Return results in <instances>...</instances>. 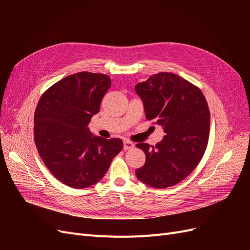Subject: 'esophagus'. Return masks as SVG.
Returning <instances> with one entry per match:
<instances>
[{
	"mask_svg": "<svg viewBox=\"0 0 250 250\" xmlns=\"http://www.w3.org/2000/svg\"><path fill=\"white\" fill-rule=\"evenodd\" d=\"M134 147H135L134 143L129 142V141H127V140L124 141V150H125V151H127V150H132Z\"/></svg>",
	"mask_w": 250,
	"mask_h": 250,
	"instance_id": "esophagus-1",
	"label": "esophagus"
}]
</instances>
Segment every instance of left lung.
I'll return each mask as SVG.
<instances>
[{
	"label": "left lung",
	"mask_w": 250,
	"mask_h": 250,
	"mask_svg": "<svg viewBox=\"0 0 250 250\" xmlns=\"http://www.w3.org/2000/svg\"><path fill=\"white\" fill-rule=\"evenodd\" d=\"M146 118L163 127V140L137 147L146 162L136 170L138 179L154 188H165L187 178L207 149L209 110L203 92L186 79L161 72L135 86Z\"/></svg>",
	"instance_id": "obj_1"
}]
</instances>
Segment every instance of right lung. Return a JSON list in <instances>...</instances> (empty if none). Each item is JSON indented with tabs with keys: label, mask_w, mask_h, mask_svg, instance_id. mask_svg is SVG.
Instances as JSON below:
<instances>
[{
	"label": "right lung",
	"mask_w": 250,
	"mask_h": 250,
	"mask_svg": "<svg viewBox=\"0 0 250 250\" xmlns=\"http://www.w3.org/2000/svg\"><path fill=\"white\" fill-rule=\"evenodd\" d=\"M111 86L104 74L80 72L48 88L34 113V141L49 171L63 185L85 188L103 178L124 147L121 139L90 132L92 116Z\"/></svg>",
	"instance_id": "1"
}]
</instances>
